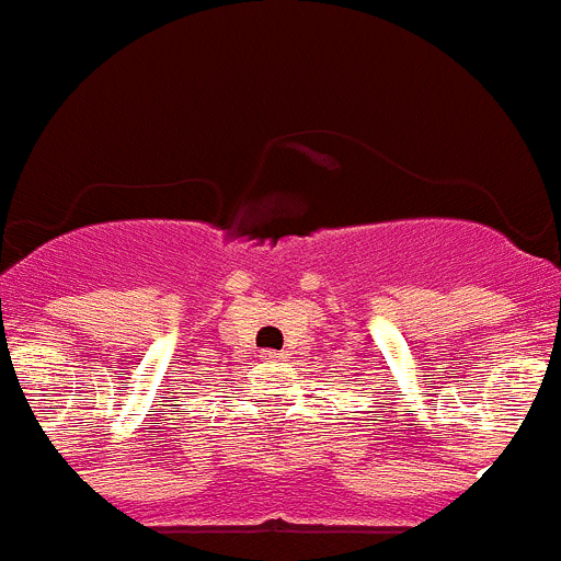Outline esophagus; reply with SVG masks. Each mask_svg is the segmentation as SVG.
<instances>
[{"mask_svg":"<svg viewBox=\"0 0 561 561\" xmlns=\"http://www.w3.org/2000/svg\"><path fill=\"white\" fill-rule=\"evenodd\" d=\"M261 358H264L266 364H280V362H284V356H280V353H272V351H266Z\"/></svg>","mask_w":561,"mask_h":561,"instance_id":"esophagus-1","label":"esophagus"}]
</instances>
